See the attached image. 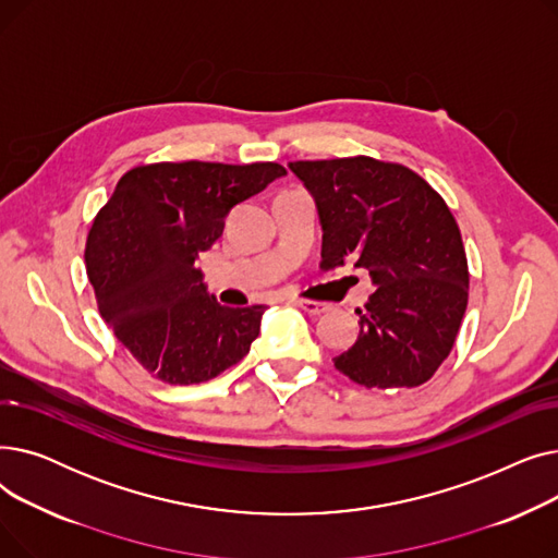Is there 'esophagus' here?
Returning <instances> with one entry per match:
<instances>
[{
	"label": "esophagus",
	"instance_id": "34e87169",
	"mask_svg": "<svg viewBox=\"0 0 558 558\" xmlns=\"http://www.w3.org/2000/svg\"><path fill=\"white\" fill-rule=\"evenodd\" d=\"M296 305H299L303 312L312 314V316H320V314H326V312L330 310V305H328V303H320V301H307V299H299V301H296Z\"/></svg>",
	"mask_w": 558,
	"mask_h": 558
}]
</instances>
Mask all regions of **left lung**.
Listing matches in <instances>:
<instances>
[{"mask_svg":"<svg viewBox=\"0 0 558 558\" xmlns=\"http://www.w3.org/2000/svg\"><path fill=\"white\" fill-rule=\"evenodd\" d=\"M312 192L320 269H368L377 287L360 337L335 357L366 389L425 385L454 345L468 305V259L444 196L416 171L368 156L289 162Z\"/></svg>","mask_w":558,"mask_h":558,"instance_id":"8db88e82","label":"left lung"}]
</instances>
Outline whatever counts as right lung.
<instances>
[{
    "label": "right lung",
    "mask_w": 558,
    "mask_h": 558,
    "mask_svg": "<svg viewBox=\"0 0 558 558\" xmlns=\"http://www.w3.org/2000/svg\"><path fill=\"white\" fill-rule=\"evenodd\" d=\"M284 173L278 162L140 165L97 213L85 269L99 314L160 383H208L246 357L264 305H219L194 262L221 238L232 205Z\"/></svg>",
    "instance_id": "obj_1"
}]
</instances>
